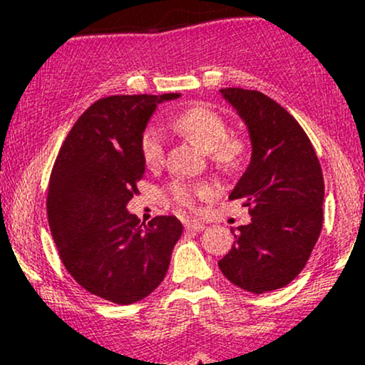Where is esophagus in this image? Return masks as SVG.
<instances>
[{
  "mask_svg": "<svg viewBox=\"0 0 365 365\" xmlns=\"http://www.w3.org/2000/svg\"><path fill=\"white\" fill-rule=\"evenodd\" d=\"M185 228L190 230V232H204V230H206V225L200 223V221H187Z\"/></svg>",
  "mask_w": 365,
  "mask_h": 365,
  "instance_id": "1",
  "label": "esophagus"
}]
</instances>
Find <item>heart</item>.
<instances>
[{
    "mask_svg": "<svg viewBox=\"0 0 365 365\" xmlns=\"http://www.w3.org/2000/svg\"><path fill=\"white\" fill-rule=\"evenodd\" d=\"M173 128L180 135L194 142L199 149L206 154H211L212 163L226 173H233L244 166L247 145L242 139H230L228 121L215 108L197 104L182 111L173 120ZM140 154L144 165L148 168H156L165 158L161 133L150 128L144 133L140 140ZM202 188L190 185V183L178 182L171 187V195L178 206L192 207L195 199L202 195Z\"/></svg>",
    "mask_w": 365,
    "mask_h": 365,
    "instance_id": "b5f03b06",
    "label": "heart"
}]
</instances>
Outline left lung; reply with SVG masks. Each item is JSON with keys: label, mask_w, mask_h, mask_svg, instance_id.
<instances>
[{"label": "left lung", "mask_w": 365, "mask_h": 365, "mask_svg": "<svg viewBox=\"0 0 365 365\" xmlns=\"http://www.w3.org/2000/svg\"><path fill=\"white\" fill-rule=\"evenodd\" d=\"M220 92L249 130L250 163L230 199H244L252 220L238 228L237 242L217 266L242 290H278L299 276L319 238V159L299 121L273 99L240 87Z\"/></svg>", "instance_id": "8db88e82"}]
</instances>
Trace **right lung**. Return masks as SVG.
Wrapping results in <instances>:
<instances>
[{
  "mask_svg": "<svg viewBox=\"0 0 365 365\" xmlns=\"http://www.w3.org/2000/svg\"><path fill=\"white\" fill-rule=\"evenodd\" d=\"M178 98L99 99L70 130L53 166L48 221L61 261L82 288L110 302L135 304L156 290L182 237L175 216L145 226L127 209L145 171L144 130L158 104Z\"/></svg>",
  "mask_w": 365,
  "mask_h": 365,
  "instance_id": "obj_1",
  "label": "right lung"
}]
</instances>
